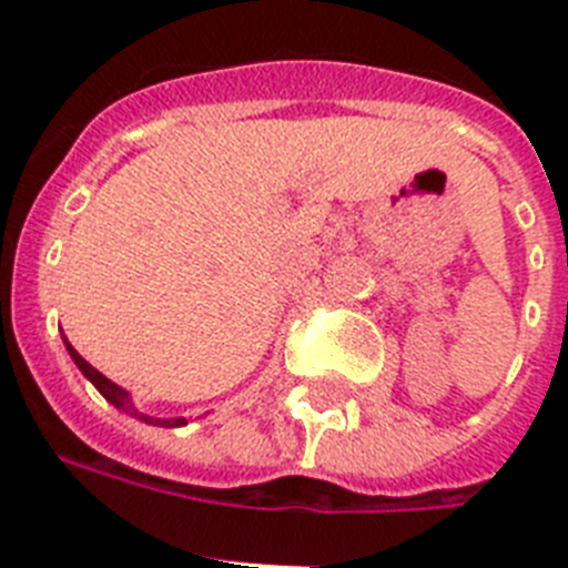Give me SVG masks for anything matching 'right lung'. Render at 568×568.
<instances>
[{
  "label": "right lung",
  "instance_id": "right-lung-1",
  "mask_svg": "<svg viewBox=\"0 0 568 568\" xmlns=\"http://www.w3.org/2000/svg\"><path fill=\"white\" fill-rule=\"evenodd\" d=\"M64 346H68L70 358L77 361V366H79V369H82V375H84V378H88L90 384L97 386L99 393L104 395V400H110V404H113L115 409H122V413L133 415V418L144 420V424H153V426H168V429H173V426H184V424H187V420H184V418H153V415H144V413H139V409H135V406H133V400H130V395L124 393L122 386H119V384H113V381H110V378H104V375L99 373V369H93V366H90L88 361H84L82 355H79L77 349H73V346L68 344V341H64Z\"/></svg>",
  "mask_w": 568,
  "mask_h": 568
}]
</instances>
